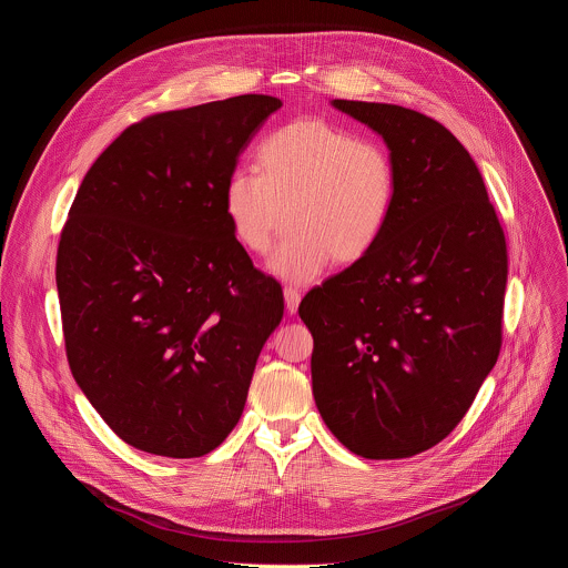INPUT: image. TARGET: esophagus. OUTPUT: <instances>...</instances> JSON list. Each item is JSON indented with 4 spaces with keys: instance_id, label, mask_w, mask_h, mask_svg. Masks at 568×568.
I'll list each match as a JSON object with an SVG mask.
<instances>
[{
    "instance_id": "obj_1",
    "label": "esophagus",
    "mask_w": 568,
    "mask_h": 568,
    "mask_svg": "<svg viewBox=\"0 0 568 568\" xmlns=\"http://www.w3.org/2000/svg\"><path fill=\"white\" fill-rule=\"evenodd\" d=\"M285 307L290 314H294L298 310V303H301V292L296 287H285Z\"/></svg>"
}]
</instances>
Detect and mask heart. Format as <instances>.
I'll use <instances>...</instances> for the list:
<instances>
[{
    "label": "heart",
    "instance_id": "b5f03b06",
    "mask_svg": "<svg viewBox=\"0 0 568 568\" xmlns=\"http://www.w3.org/2000/svg\"><path fill=\"white\" fill-rule=\"evenodd\" d=\"M258 171L235 169L224 184V215L250 254H265L283 222L270 270L307 283L328 263H355L382 237L395 209L390 152L326 119H294L258 145Z\"/></svg>",
    "mask_w": 568,
    "mask_h": 568
}]
</instances>
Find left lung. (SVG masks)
I'll return each mask as SVG.
<instances>
[{"label":"left lung","instance_id":"left-lung-1","mask_svg":"<svg viewBox=\"0 0 568 568\" xmlns=\"http://www.w3.org/2000/svg\"><path fill=\"white\" fill-rule=\"evenodd\" d=\"M375 130L397 171L377 245L310 290L316 409L353 454L409 458L463 420L501 351L506 235L463 143L399 105L333 101Z\"/></svg>","mask_w":568,"mask_h":568}]
</instances>
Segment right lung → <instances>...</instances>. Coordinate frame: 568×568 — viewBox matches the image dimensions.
Here are the masks:
<instances>
[{
	"label": "right lung",
	"instance_id": "add662e5",
	"mask_svg": "<svg viewBox=\"0 0 568 568\" xmlns=\"http://www.w3.org/2000/svg\"><path fill=\"white\" fill-rule=\"evenodd\" d=\"M283 103L245 94L145 116L88 171L55 285L71 375L128 445L213 452L237 425L283 290L224 215L240 152Z\"/></svg>",
	"mask_w": 568,
	"mask_h": 568
}]
</instances>
